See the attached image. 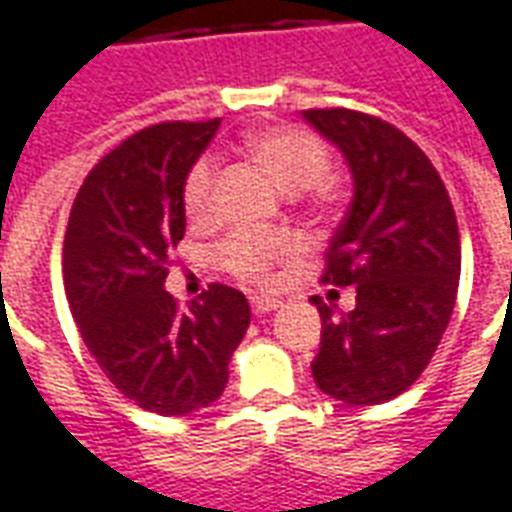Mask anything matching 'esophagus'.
Returning a JSON list of instances; mask_svg holds the SVG:
<instances>
[{"mask_svg": "<svg viewBox=\"0 0 512 512\" xmlns=\"http://www.w3.org/2000/svg\"><path fill=\"white\" fill-rule=\"evenodd\" d=\"M250 308L253 314H270L275 308H281V300L270 295H250Z\"/></svg>", "mask_w": 512, "mask_h": 512, "instance_id": "esophagus-1", "label": "esophagus"}]
</instances>
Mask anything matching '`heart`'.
Returning a JSON list of instances; mask_svg holds the SVG:
<instances>
[{
  "mask_svg": "<svg viewBox=\"0 0 512 512\" xmlns=\"http://www.w3.org/2000/svg\"><path fill=\"white\" fill-rule=\"evenodd\" d=\"M248 154L262 165L270 179L284 192L317 190L322 206L333 201V187L325 181L331 168V154L314 134L297 126H267L245 137ZM217 162L212 157L198 159L184 179V209L195 223H201L215 209ZM297 239L286 231H234L217 248V262L239 281L267 284L275 267L297 253Z\"/></svg>",
  "mask_w": 512,
  "mask_h": 512,
  "instance_id": "1",
  "label": "heart"
}]
</instances>
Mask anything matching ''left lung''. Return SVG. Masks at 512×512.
<instances>
[{"instance_id":"left-lung-1","label":"left lung","mask_w":512,"mask_h":512,"mask_svg":"<svg viewBox=\"0 0 512 512\" xmlns=\"http://www.w3.org/2000/svg\"><path fill=\"white\" fill-rule=\"evenodd\" d=\"M353 173V201L333 231L322 284H355V308L322 297L311 375L347 405H378L413 386L447 331L460 278V234L447 187L411 137L366 112L306 110Z\"/></svg>"}]
</instances>
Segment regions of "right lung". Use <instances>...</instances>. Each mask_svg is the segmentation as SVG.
Returning a JSON list of instances; mask_svg holds the SVG:
<instances>
[{
	"instance_id": "add662e5",
	"label": "right lung",
	"mask_w": 512,
	"mask_h": 512,
	"mask_svg": "<svg viewBox=\"0 0 512 512\" xmlns=\"http://www.w3.org/2000/svg\"><path fill=\"white\" fill-rule=\"evenodd\" d=\"M220 121L148 126L112 148L76 192L63 242L65 295L90 355L115 389L159 416L223 394L250 325L239 289L212 284L181 314L165 292L184 237V179Z\"/></svg>"
}]
</instances>
